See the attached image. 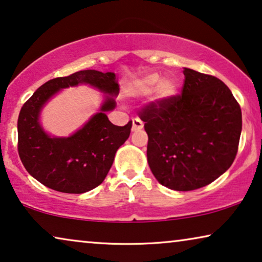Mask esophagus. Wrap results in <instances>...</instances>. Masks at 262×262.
<instances>
[{
  "label": "esophagus",
  "instance_id": "esophagus-1",
  "mask_svg": "<svg viewBox=\"0 0 262 262\" xmlns=\"http://www.w3.org/2000/svg\"><path fill=\"white\" fill-rule=\"evenodd\" d=\"M143 126H144V124H143V121L139 118H134L132 119V131L136 132L142 130Z\"/></svg>",
  "mask_w": 262,
  "mask_h": 262
}]
</instances>
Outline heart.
<instances>
[{"label": "heart", "instance_id": "obj_1", "mask_svg": "<svg viewBox=\"0 0 262 262\" xmlns=\"http://www.w3.org/2000/svg\"><path fill=\"white\" fill-rule=\"evenodd\" d=\"M156 89V95L160 99H169L177 93V83L174 81L164 78L160 74L152 73L136 80L132 84V91L138 94H149Z\"/></svg>", "mask_w": 262, "mask_h": 262}]
</instances>
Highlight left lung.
<instances>
[{
    "mask_svg": "<svg viewBox=\"0 0 262 262\" xmlns=\"http://www.w3.org/2000/svg\"><path fill=\"white\" fill-rule=\"evenodd\" d=\"M180 95L144 106L148 163L174 191L204 187L234 162L242 131L241 107L220 78L184 68Z\"/></svg>",
    "mask_w": 262,
    "mask_h": 262,
    "instance_id": "left-lung-1",
    "label": "left lung"
}]
</instances>
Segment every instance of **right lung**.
I'll return each mask as SVG.
<instances>
[{
    "label": "right lung",
    "mask_w": 262,
    "mask_h": 262,
    "mask_svg": "<svg viewBox=\"0 0 262 262\" xmlns=\"http://www.w3.org/2000/svg\"><path fill=\"white\" fill-rule=\"evenodd\" d=\"M89 84L106 94L99 112L69 138H52L38 121L42 107L64 88ZM116 74L81 70L50 80L24 103L17 119V150L24 167L46 187L80 194L98 187L112 167L117 150L128 138L132 121L117 126L106 112L116 108Z\"/></svg>",
    "instance_id": "1"
}]
</instances>
